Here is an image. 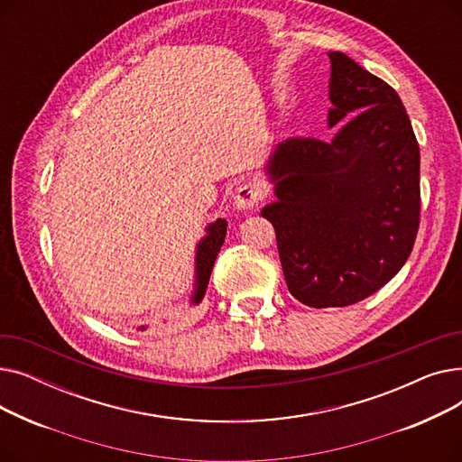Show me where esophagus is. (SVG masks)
<instances>
[{"instance_id": "1", "label": "esophagus", "mask_w": 462, "mask_h": 462, "mask_svg": "<svg viewBox=\"0 0 462 462\" xmlns=\"http://www.w3.org/2000/svg\"><path fill=\"white\" fill-rule=\"evenodd\" d=\"M263 199V192L256 183H244L239 185L236 190V199L234 204L237 209H251L254 206H258V202Z\"/></svg>"}]
</instances>
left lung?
Here are the masks:
<instances>
[{"mask_svg": "<svg viewBox=\"0 0 462 462\" xmlns=\"http://www.w3.org/2000/svg\"><path fill=\"white\" fill-rule=\"evenodd\" d=\"M329 127L363 111L333 140L288 138L268 164L275 228L290 294L346 307L390 282L420 228V145L397 91L343 52H329Z\"/></svg>", "mask_w": 462, "mask_h": 462, "instance_id": "1", "label": "left lung"}]
</instances>
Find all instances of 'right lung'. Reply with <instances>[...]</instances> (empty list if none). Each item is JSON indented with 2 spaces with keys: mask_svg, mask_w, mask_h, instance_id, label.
I'll list each match as a JSON object with an SVG mask.
<instances>
[{
  "mask_svg": "<svg viewBox=\"0 0 462 462\" xmlns=\"http://www.w3.org/2000/svg\"><path fill=\"white\" fill-rule=\"evenodd\" d=\"M226 236V221L225 218H217L213 225L208 226V236L200 241L199 253H197V290H194L192 301L199 303L204 298L206 286L209 281V273L213 270L215 258L221 251Z\"/></svg>",
  "mask_w": 462,
  "mask_h": 462,
  "instance_id": "obj_1",
  "label": "right lung"
}]
</instances>
